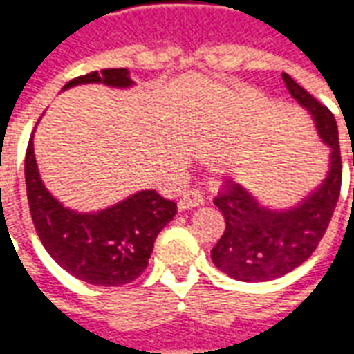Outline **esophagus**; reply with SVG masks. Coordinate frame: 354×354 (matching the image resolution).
I'll use <instances>...</instances> for the list:
<instances>
[{
    "label": "esophagus",
    "instance_id": "34e87169",
    "mask_svg": "<svg viewBox=\"0 0 354 354\" xmlns=\"http://www.w3.org/2000/svg\"><path fill=\"white\" fill-rule=\"evenodd\" d=\"M203 203H205V197L201 195L199 189L189 187V189H184V192H182V199L178 203V207H180V210H187V208L199 207Z\"/></svg>",
    "mask_w": 354,
    "mask_h": 354
}]
</instances>
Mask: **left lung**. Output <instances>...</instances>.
Returning <instances> with one entry per match:
<instances>
[{"instance_id":"1","label":"left lung","mask_w":354,"mask_h":354,"mask_svg":"<svg viewBox=\"0 0 354 354\" xmlns=\"http://www.w3.org/2000/svg\"><path fill=\"white\" fill-rule=\"evenodd\" d=\"M282 80L290 94L311 111L319 134L332 147L330 172L317 192L286 212L260 207L235 182L223 185L214 205L225 218V230L212 248V261L237 281H273L309 260L326 233L342 192V151L334 113L288 73H282Z\"/></svg>"}]
</instances>
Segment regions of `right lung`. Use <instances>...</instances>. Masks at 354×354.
Here are the masks:
<instances>
[{"label":"right lung","instance_id":"1","mask_svg":"<svg viewBox=\"0 0 354 354\" xmlns=\"http://www.w3.org/2000/svg\"><path fill=\"white\" fill-rule=\"evenodd\" d=\"M81 83L132 85L127 68H106L80 75L64 88ZM24 174L30 214L45 250L75 279L96 286H121L138 279L147 267L159 231L176 214V203L153 189L136 193L98 214L68 210L43 187L32 138L26 147Z\"/></svg>","mask_w":354,"mask_h":354}]
</instances>
